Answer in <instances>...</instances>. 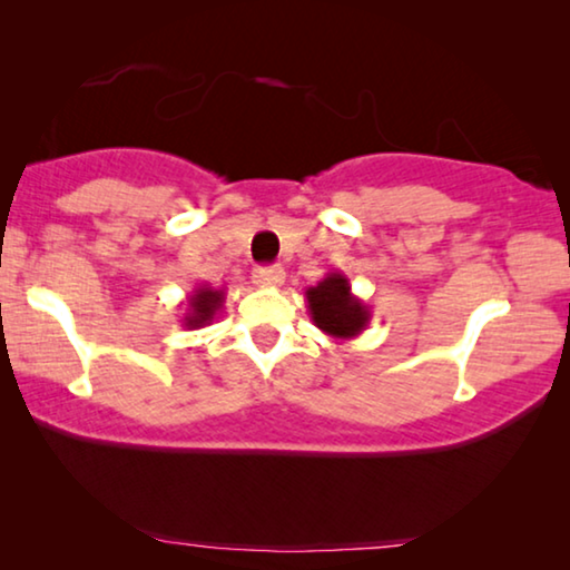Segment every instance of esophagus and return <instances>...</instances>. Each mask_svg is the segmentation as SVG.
I'll return each instance as SVG.
<instances>
[{"label": "esophagus", "instance_id": "34e87169", "mask_svg": "<svg viewBox=\"0 0 570 570\" xmlns=\"http://www.w3.org/2000/svg\"><path fill=\"white\" fill-rule=\"evenodd\" d=\"M254 283L262 287H279L285 283V269L283 267H259L254 272Z\"/></svg>", "mask_w": 570, "mask_h": 570}]
</instances>
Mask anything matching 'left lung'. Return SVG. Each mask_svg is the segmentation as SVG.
Returning a JSON list of instances; mask_svg holds the SVG:
<instances>
[{"label":"left lung","instance_id":"obj_1","mask_svg":"<svg viewBox=\"0 0 570 570\" xmlns=\"http://www.w3.org/2000/svg\"><path fill=\"white\" fill-rule=\"evenodd\" d=\"M308 316L326 337L353 340L371 322V308L353 295L350 279L342 272H330L322 283L306 287Z\"/></svg>","mask_w":570,"mask_h":570}]
</instances>
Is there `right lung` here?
Instances as JSON below:
<instances>
[{
	"label": "right lung",
	"mask_w": 570,
	"mask_h": 570,
	"mask_svg": "<svg viewBox=\"0 0 570 570\" xmlns=\"http://www.w3.org/2000/svg\"><path fill=\"white\" fill-rule=\"evenodd\" d=\"M223 303H225L223 287H209V285L194 287L189 298H186V314L181 316V324L186 330H202V326L213 324V318L220 314Z\"/></svg>",
	"instance_id": "obj_1"
}]
</instances>
